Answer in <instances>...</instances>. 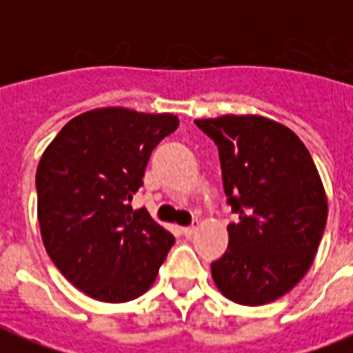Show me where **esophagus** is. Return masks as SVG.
I'll return each instance as SVG.
<instances>
[{"mask_svg":"<svg viewBox=\"0 0 353 353\" xmlns=\"http://www.w3.org/2000/svg\"><path fill=\"white\" fill-rule=\"evenodd\" d=\"M195 231H197V223H192V225H186V228H182V233L186 236L194 235Z\"/></svg>","mask_w":353,"mask_h":353,"instance_id":"obj_1","label":"esophagus"}]
</instances>
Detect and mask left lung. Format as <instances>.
<instances>
[{
	"instance_id": "8db88e82",
	"label": "left lung",
	"mask_w": 353,
	"mask_h": 353,
	"mask_svg": "<svg viewBox=\"0 0 353 353\" xmlns=\"http://www.w3.org/2000/svg\"><path fill=\"white\" fill-rule=\"evenodd\" d=\"M220 152L223 192L239 222L210 265L216 288L261 307L307 274L327 222V195L312 156L288 125L259 114L195 120Z\"/></svg>"
}]
</instances>
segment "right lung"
I'll list each match as a JSON object with an SVG mask.
<instances>
[{
  "label": "right lung",
  "mask_w": 353,
  "mask_h": 353,
  "mask_svg": "<svg viewBox=\"0 0 353 353\" xmlns=\"http://www.w3.org/2000/svg\"><path fill=\"white\" fill-rule=\"evenodd\" d=\"M179 118L103 107L69 120L37 165V220L46 254L71 284L105 303L150 290L174 236L131 210L152 150Z\"/></svg>",
  "instance_id": "right-lung-1"
}]
</instances>
